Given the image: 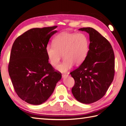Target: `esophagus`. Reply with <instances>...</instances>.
I'll use <instances>...</instances> for the list:
<instances>
[{
    "label": "esophagus",
    "mask_w": 126,
    "mask_h": 126,
    "mask_svg": "<svg viewBox=\"0 0 126 126\" xmlns=\"http://www.w3.org/2000/svg\"><path fill=\"white\" fill-rule=\"evenodd\" d=\"M68 76V74H63V75H62V77L63 78H64V77H67V76Z\"/></svg>",
    "instance_id": "34e87169"
}]
</instances>
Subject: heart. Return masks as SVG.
<instances>
[{
	"instance_id": "1",
	"label": "heart",
	"mask_w": 126,
	"mask_h": 126,
	"mask_svg": "<svg viewBox=\"0 0 126 126\" xmlns=\"http://www.w3.org/2000/svg\"><path fill=\"white\" fill-rule=\"evenodd\" d=\"M89 50V41L83 33L63 32L57 35L52 45L46 47V53L50 64L56 66L63 56L64 59L57 66L60 72H66L74 64L79 65L85 60Z\"/></svg>"
}]
</instances>
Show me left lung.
Returning a JSON list of instances; mask_svg holds the SVG:
<instances>
[{
  "mask_svg": "<svg viewBox=\"0 0 126 126\" xmlns=\"http://www.w3.org/2000/svg\"><path fill=\"white\" fill-rule=\"evenodd\" d=\"M89 34V50L85 60L70 72L75 80L71 91L83 104L96 102L105 96L115 75V55L111 44L93 28L79 29Z\"/></svg>",
  "mask_w": 126,
  "mask_h": 126,
  "instance_id": "obj_1",
  "label": "left lung"
}]
</instances>
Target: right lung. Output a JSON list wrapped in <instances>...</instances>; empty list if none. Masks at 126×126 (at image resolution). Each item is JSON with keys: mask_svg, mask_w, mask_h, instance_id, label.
<instances>
[{"mask_svg": "<svg viewBox=\"0 0 126 126\" xmlns=\"http://www.w3.org/2000/svg\"><path fill=\"white\" fill-rule=\"evenodd\" d=\"M57 26L32 28L18 37L11 48L8 72L18 97L40 105L49 98L62 74L48 63L46 47Z\"/></svg>", "mask_w": 126, "mask_h": 126, "instance_id": "add662e5", "label": "right lung"}]
</instances>
